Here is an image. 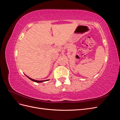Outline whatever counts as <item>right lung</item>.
I'll use <instances>...</instances> for the list:
<instances>
[{
  "label": "right lung",
  "instance_id": "add662e5",
  "mask_svg": "<svg viewBox=\"0 0 120 120\" xmlns=\"http://www.w3.org/2000/svg\"><path fill=\"white\" fill-rule=\"evenodd\" d=\"M26 75V77H27L29 79H30V80H31L32 81H34V82H45V81H48L49 80V79H47V80H44V81H37V80H35V79H32L31 78L27 77V76L26 75Z\"/></svg>",
  "mask_w": 120,
  "mask_h": 120
}]
</instances>
